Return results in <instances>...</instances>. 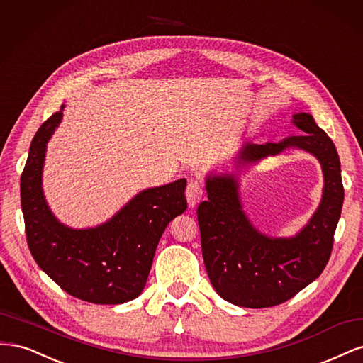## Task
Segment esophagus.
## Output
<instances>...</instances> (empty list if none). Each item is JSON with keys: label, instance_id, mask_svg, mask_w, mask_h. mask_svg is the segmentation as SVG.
<instances>
[{"label": "esophagus", "instance_id": "esophagus-1", "mask_svg": "<svg viewBox=\"0 0 363 363\" xmlns=\"http://www.w3.org/2000/svg\"><path fill=\"white\" fill-rule=\"evenodd\" d=\"M203 194H204V186L200 179L191 180L188 183V188H186V199H188V203L191 207H195L201 201Z\"/></svg>", "mask_w": 363, "mask_h": 363}]
</instances>
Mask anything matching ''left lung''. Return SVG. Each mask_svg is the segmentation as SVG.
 Returning <instances> with one entry per match:
<instances>
[{
	"label": "left lung",
	"mask_w": 363,
	"mask_h": 363,
	"mask_svg": "<svg viewBox=\"0 0 363 363\" xmlns=\"http://www.w3.org/2000/svg\"><path fill=\"white\" fill-rule=\"evenodd\" d=\"M292 123L303 135L265 145L247 144L239 162L256 163L301 148L320 160L324 189L320 207L294 238H269L255 228L242 211L238 180L232 174L208 175L207 201L196 208L207 276L219 296L251 309L272 307L291 300L325 268L344 203L340 162L336 147L309 113H295Z\"/></svg>",
	"instance_id": "obj_1"
}]
</instances>
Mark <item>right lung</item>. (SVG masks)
I'll return each mask as SVG.
<instances>
[{
  "label": "right lung",
  "instance_id": "1",
  "mask_svg": "<svg viewBox=\"0 0 363 363\" xmlns=\"http://www.w3.org/2000/svg\"><path fill=\"white\" fill-rule=\"evenodd\" d=\"M51 115L31 140L21 175L27 244L40 269L75 298L94 304H121L144 291L162 233L186 203V180L139 192L107 223L74 230L57 221L42 192L47 142L60 124Z\"/></svg>",
  "mask_w": 363,
  "mask_h": 363
}]
</instances>
